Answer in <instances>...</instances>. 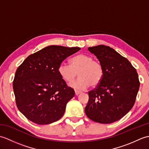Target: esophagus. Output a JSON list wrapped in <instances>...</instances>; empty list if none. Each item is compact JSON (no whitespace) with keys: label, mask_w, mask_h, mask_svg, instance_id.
I'll return each mask as SVG.
<instances>
[{"label":"esophagus","mask_w":149,"mask_h":149,"mask_svg":"<svg viewBox=\"0 0 149 149\" xmlns=\"http://www.w3.org/2000/svg\"><path fill=\"white\" fill-rule=\"evenodd\" d=\"M75 95H78L79 94L81 93V91L77 90H75Z\"/></svg>","instance_id":"obj_1"}]
</instances>
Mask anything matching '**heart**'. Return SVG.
Returning a JSON list of instances; mask_svg holds the SVG:
<instances>
[{
  "mask_svg": "<svg viewBox=\"0 0 149 149\" xmlns=\"http://www.w3.org/2000/svg\"><path fill=\"white\" fill-rule=\"evenodd\" d=\"M58 72L62 79L67 83H72L78 75L79 77L78 79L70 84L77 89L98 86L104 75L102 65L86 54H79L72 57L70 59L69 65L61 63Z\"/></svg>",
  "mask_w": 149,
  "mask_h": 149,
  "instance_id": "1",
  "label": "heart"
}]
</instances>
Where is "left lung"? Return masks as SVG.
<instances>
[{
    "label": "left lung",
    "instance_id": "1",
    "mask_svg": "<svg viewBox=\"0 0 149 149\" xmlns=\"http://www.w3.org/2000/svg\"><path fill=\"white\" fill-rule=\"evenodd\" d=\"M102 65V81L88 92L86 116L94 122L111 123L121 119L133 107L140 88L138 75L131 63L113 49L100 45L89 47Z\"/></svg>",
    "mask_w": 149,
    "mask_h": 149
}]
</instances>
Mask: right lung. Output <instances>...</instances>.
Segmentation results:
<instances>
[{
  "mask_svg": "<svg viewBox=\"0 0 149 149\" xmlns=\"http://www.w3.org/2000/svg\"><path fill=\"white\" fill-rule=\"evenodd\" d=\"M80 49L50 45L29 55L18 66L13 87L18 109L27 119L46 125L64 115L75 92L60 77L58 66Z\"/></svg>",
  "mask_w": 149,
  "mask_h": 149,
  "instance_id": "1",
  "label": "right lung"
}]
</instances>
